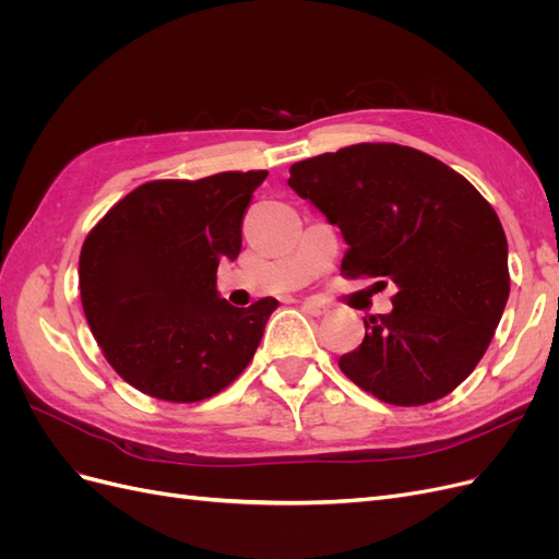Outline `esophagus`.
<instances>
[{"label": "esophagus", "mask_w": 559, "mask_h": 559, "mask_svg": "<svg viewBox=\"0 0 559 559\" xmlns=\"http://www.w3.org/2000/svg\"><path fill=\"white\" fill-rule=\"evenodd\" d=\"M302 310H306V312L312 314V317L326 314V306H324V302H319V300H314V298H306V300H302Z\"/></svg>", "instance_id": "34e87169"}]
</instances>
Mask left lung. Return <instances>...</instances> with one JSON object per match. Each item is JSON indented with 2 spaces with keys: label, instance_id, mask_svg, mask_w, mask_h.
I'll return each instance as SVG.
<instances>
[{
  "label": "left lung",
  "instance_id": "1",
  "mask_svg": "<svg viewBox=\"0 0 559 559\" xmlns=\"http://www.w3.org/2000/svg\"><path fill=\"white\" fill-rule=\"evenodd\" d=\"M289 186L347 242L343 275L396 286L364 319L343 373L392 405L448 396L478 366L511 292L509 242L476 186L401 144H352L292 165Z\"/></svg>",
  "mask_w": 559,
  "mask_h": 559
}]
</instances>
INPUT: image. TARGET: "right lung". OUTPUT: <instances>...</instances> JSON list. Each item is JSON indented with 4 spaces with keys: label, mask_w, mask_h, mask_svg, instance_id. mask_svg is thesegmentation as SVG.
I'll return each instance as SVG.
<instances>
[{
    "label": "right lung",
    "mask_w": 559,
    "mask_h": 559,
    "mask_svg": "<svg viewBox=\"0 0 559 559\" xmlns=\"http://www.w3.org/2000/svg\"><path fill=\"white\" fill-rule=\"evenodd\" d=\"M265 170L146 181L99 218L79 257L81 306L109 366L142 394L195 403L253 359L275 298L233 308L218 261L242 249Z\"/></svg>",
    "instance_id": "obj_1"
}]
</instances>
